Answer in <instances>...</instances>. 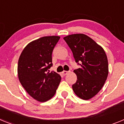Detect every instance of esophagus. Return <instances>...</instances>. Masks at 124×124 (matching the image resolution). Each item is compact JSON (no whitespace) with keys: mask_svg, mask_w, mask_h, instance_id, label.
<instances>
[{"mask_svg":"<svg viewBox=\"0 0 124 124\" xmlns=\"http://www.w3.org/2000/svg\"><path fill=\"white\" fill-rule=\"evenodd\" d=\"M61 73H62V74H63V76H65V75H66L68 73V71H63Z\"/></svg>","mask_w":124,"mask_h":124,"instance_id":"esophagus-1","label":"esophagus"}]
</instances>
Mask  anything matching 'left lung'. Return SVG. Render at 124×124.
<instances>
[{
	"mask_svg": "<svg viewBox=\"0 0 124 124\" xmlns=\"http://www.w3.org/2000/svg\"><path fill=\"white\" fill-rule=\"evenodd\" d=\"M81 68L74 70L77 81L72 86L75 94L84 100L93 98L103 87L109 73L108 60L102 47L83 33L63 38ZM79 64V63H78Z\"/></svg>",
	"mask_w": 124,
	"mask_h": 124,
	"instance_id": "left-lung-1",
	"label": "left lung"
}]
</instances>
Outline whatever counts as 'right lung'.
<instances>
[{
	"label": "right lung",
	"mask_w": 124,
	"mask_h": 124,
	"mask_svg": "<svg viewBox=\"0 0 124 124\" xmlns=\"http://www.w3.org/2000/svg\"><path fill=\"white\" fill-rule=\"evenodd\" d=\"M59 36L43 37L29 43L20 56L18 77L28 94L39 102H46L55 94L61 78L47 71L52 64L53 50Z\"/></svg>",
	"instance_id": "obj_1"
}]
</instances>
